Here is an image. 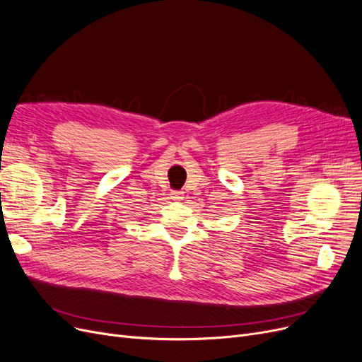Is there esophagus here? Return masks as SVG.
I'll return each instance as SVG.
<instances>
[{
    "mask_svg": "<svg viewBox=\"0 0 362 362\" xmlns=\"http://www.w3.org/2000/svg\"><path fill=\"white\" fill-rule=\"evenodd\" d=\"M170 198L173 201H181L184 198V192H181V190H172L170 192Z\"/></svg>",
    "mask_w": 362,
    "mask_h": 362,
    "instance_id": "esophagus-1",
    "label": "esophagus"
}]
</instances>
